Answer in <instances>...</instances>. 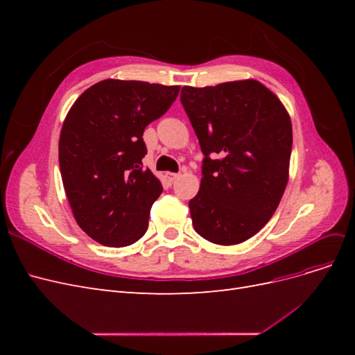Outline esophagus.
<instances>
[{
	"instance_id": "34e87169",
	"label": "esophagus",
	"mask_w": 355,
	"mask_h": 355,
	"mask_svg": "<svg viewBox=\"0 0 355 355\" xmlns=\"http://www.w3.org/2000/svg\"><path fill=\"white\" fill-rule=\"evenodd\" d=\"M179 178V173H171V171H167L166 173V179L168 180V182H173V180H176Z\"/></svg>"
}]
</instances>
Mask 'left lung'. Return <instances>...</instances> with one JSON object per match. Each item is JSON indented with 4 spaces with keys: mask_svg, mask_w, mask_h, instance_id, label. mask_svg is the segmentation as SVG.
Returning a JSON list of instances; mask_svg holds the SVG:
<instances>
[{
    "mask_svg": "<svg viewBox=\"0 0 355 355\" xmlns=\"http://www.w3.org/2000/svg\"><path fill=\"white\" fill-rule=\"evenodd\" d=\"M180 101L204 154L200 191L189 201L192 225L210 243L240 244L265 227L284 194L293 141L290 115L253 78L185 85Z\"/></svg>",
    "mask_w": 355,
    "mask_h": 355,
    "instance_id": "8db88e82",
    "label": "left lung"
}]
</instances>
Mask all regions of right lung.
<instances>
[{
    "label": "right lung",
    "mask_w": 355,
    "mask_h": 355,
    "mask_svg": "<svg viewBox=\"0 0 355 355\" xmlns=\"http://www.w3.org/2000/svg\"><path fill=\"white\" fill-rule=\"evenodd\" d=\"M179 85L108 78L73 102L59 137L63 188L78 227L108 247L141 240L163 187L149 168L145 127L166 114Z\"/></svg>",
    "instance_id": "1"
}]
</instances>
